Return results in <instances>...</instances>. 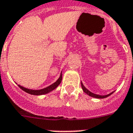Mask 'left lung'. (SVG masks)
<instances>
[{"label": "left lung", "mask_w": 133, "mask_h": 133, "mask_svg": "<svg viewBox=\"0 0 133 133\" xmlns=\"http://www.w3.org/2000/svg\"><path fill=\"white\" fill-rule=\"evenodd\" d=\"M81 87H82V89H83V90L84 91V92L86 93L87 95H89V96H90L91 97H94V98H107V97L109 96L110 95H111L112 94H113V92L111 93V94H109L108 95H105V96H100V95H97V94H93V93H91V91H89V90L87 89H86L85 87V86H84L83 85V83H81Z\"/></svg>", "instance_id": "obj_1"}]
</instances>
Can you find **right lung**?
<instances>
[{"label":"right lung","mask_w":133,"mask_h":133,"mask_svg":"<svg viewBox=\"0 0 133 133\" xmlns=\"http://www.w3.org/2000/svg\"><path fill=\"white\" fill-rule=\"evenodd\" d=\"M61 80H62V73H61V75H60V77L58 78L57 81L55 83H54L53 84H52L51 85H50L48 87H46V88H44L42 89H39V90H32V89H29L27 88H25V87H23L20 86V85H18V87H20V89H22L23 91H24L25 92L28 93L29 94L31 95H43L46 94H48L50 91H52L54 89H55L56 87L61 83Z\"/></svg>","instance_id":"obj_1"}]
</instances>
